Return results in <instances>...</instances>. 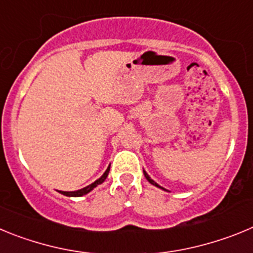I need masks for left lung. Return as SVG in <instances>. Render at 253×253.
<instances>
[{"instance_id":"1","label":"left lung","mask_w":253,"mask_h":253,"mask_svg":"<svg viewBox=\"0 0 253 253\" xmlns=\"http://www.w3.org/2000/svg\"><path fill=\"white\" fill-rule=\"evenodd\" d=\"M143 173H144V176H146V178H147V180H148V182H149V184H152V185H154V186L160 187V189H162V190H166V189H165V187L160 186V185H158L157 182H156V181H153V180H152V178L149 177V175H148V173H147V172L144 171V169H143ZM166 191H167V190H166Z\"/></svg>"}]
</instances>
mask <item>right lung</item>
Returning <instances> with one entry per match:
<instances>
[{
  "instance_id": "1",
  "label": "right lung",
  "mask_w": 253,
  "mask_h": 253,
  "mask_svg": "<svg viewBox=\"0 0 253 253\" xmlns=\"http://www.w3.org/2000/svg\"><path fill=\"white\" fill-rule=\"evenodd\" d=\"M109 171H110V166L107 167V169L104 172V175H102L101 177L97 178V180H96L95 182H92V184L88 185V186L84 187V189L76 190V191H59V193L63 194V195H66V196H72V198H78V196L86 195V194H88V193H90V191H92V190L95 189V187L97 186V185L102 184V182H104V181L106 180L107 175H109Z\"/></svg>"
}]
</instances>
